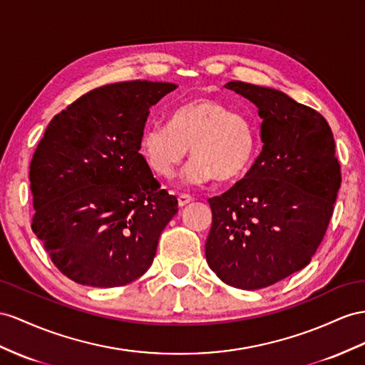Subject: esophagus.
<instances>
[{
	"mask_svg": "<svg viewBox=\"0 0 365 365\" xmlns=\"http://www.w3.org/2000/svg\"><path fill=\"white\" fill-rule=\"evenodd\" d=\"M177 200H179V205L180 207H185V205H188L190 202H192L194 199L191 197L190 194H179V197H177Z\"/></svg>",
	"mask_w": 365,
	"mask_h": 365,
	"instance_id": "1",
	"label": "esophagus"
}]
</instances>
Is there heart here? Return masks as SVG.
<instances>
[{
  "label": "heart",
  "instance_id": "1",
  "mask_svg": "<svg viewBox=\"0 0 365 365\" xmlns=\"http://www.w3.org/2000/svg\"><path fill=\"white\" fill-rule=\"evenodd\" d=\"M192 160L183 179L203 185L212 179L236 180L255 160L257 134L244 114L214 98L185 103L171 112L170 125L146 126L140 137V155L155 175L171 179L188 154Z\"/></svg>",
  "mask_w": 365,
  "mask_h": 365
}]
</instances>
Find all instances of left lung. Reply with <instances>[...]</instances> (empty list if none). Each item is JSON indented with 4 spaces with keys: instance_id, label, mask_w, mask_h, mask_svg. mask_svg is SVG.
Returning <instances> with one entry per match:
<instances>
[{
    "instance_id": "left-lung-1",
    "label": "left lung",
    "mask_w": 365,
    "mask_h": 365,
    "mask_svg": "<svg viewBox=\"0 0 365 365\" xmlns=\"http://www.w3.org/2000/svg\"><path fill=\"white\" fill-rule=\"evenodd\" d=\"M259 108L264 146L242 180L208 199L212 225L205 256L227 285L259 289L310 264L341 186L327 120L287 93L230 81Z\"/></svg>"
}]
</instances>
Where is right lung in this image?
<instances>
[{
    "label": "right lung",
    "instance_id": "obj_1",
    "mask_svg": "<svg viewBox=\"0 0 365 365\" xmlns=\"http://www.w3.org/2000/svg\"><path fill=\"white\" fill-rule=\"evenodd\" d=\"M175 88L148 80L101 86L46 128L29 171L32 231L73 282L121 287L151 267L179 208L138 145L149 109Z\"/></svg>",
    "mask_w": 365,
    "mask_h": 365
}]
</instances>
